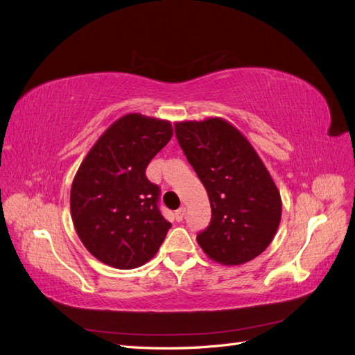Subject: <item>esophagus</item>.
<instances>
[{
  "label": "esophagus",
  "instance_id": "34e87169",
  "mask_svg": "<svg viewBox=\"0 0 355 355\" xmlns=\"http://www.w3.org/2000/svg\"><path fill=\"white\" fill-rule=\"evenodd\" d=\"M175 218H176V220H178V222H182V220H184V218H185V207H180L179 210H176V213H175Z\"/></svg>",
  "mask_w": 355,
  "mask_h": 355
}]
</instances>
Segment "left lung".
Here are the masks:
<instances>
[{"mask_svg":"<svg viewBox=\"0 0 355 355\" xmlns=\"http://www.w3.org/2000/svg\"><path fill=\"white\" fill-rule=\"evenodd\" d=\"M189 164L207 191L209 227L197 235L202 252L222 265H241L271 244L282 220V197L245 136L223 118L175 124Z\"/></svg>","mask_w":355,"mask_h":355,"instance_id":"8db88e82","label":"left lung"}]
</instances>
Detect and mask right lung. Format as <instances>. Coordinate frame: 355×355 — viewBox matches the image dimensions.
Here are the masks:
<instances>
[{
    "label": "right lung",
    "instance_id": "right-lung-1",
    "mask_svg": "<svg viewBox=\"0 0 355 355\" xmlns=\"http://www.w3.org/2000/svg\"><path fill=\"white\" fill-rule=\"evenodd\" d=\"M173 136L170 121L127 114L83 159L71 188L75 231L96 259L133 270L153 259L171 223L158 210L159 188L145 170Z\"/></svg>",
    "mask_w": 355,
    "mask_h": 355
}]
</instances>
